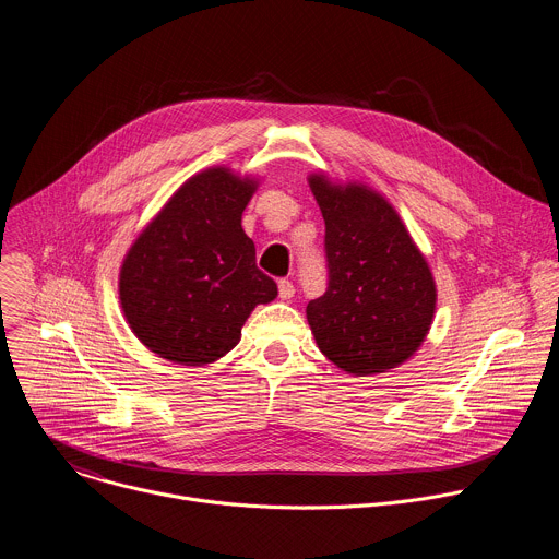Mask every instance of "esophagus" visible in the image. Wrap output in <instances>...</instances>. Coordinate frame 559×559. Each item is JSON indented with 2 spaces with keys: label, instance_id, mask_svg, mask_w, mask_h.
I'll return each instance as SVG.
<instances>
[{
  "label": "esophagus",
  "instance_id": "esophagus-1",
  "mask_svg": "<svg viewBox=\"0 0 559 559\" xmlns=\"http://www.w3.org/2000/svg\"><path fill=\"white\" fill-rule=\"evenodd\" d=\"M294 285H292V281H287V278H281L278 281V296L283 298V300H289L292 296H294Z\"/></svg>",
  "mask_w": 559,
  "mask_h": 559
}]
</instances>
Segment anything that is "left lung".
<instances>
[{"label": "left lung", "mask_w": 559, "mask_h": 559, "mask_svg": "<svg viewBox=\"0 0 559 559\" xmlns=\"http://www.w3.org/2000/svg\"><path fill=\"white\" fill-rule=\"evenodd\" d=\"M325 218L328 292L309 300L307 323L336 367L354 376L403 365L423 345L436 311V283L391 203L362 183L311 175Z\"/></svg>", "instance_id": "obj_1"}]
</instances>
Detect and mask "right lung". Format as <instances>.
Returning a JSON list of instances; mask_svg holds the SVG:
<instances>
[{"instance_id": "add662e5", "label": "right lung", "mask_w": 559, "mask_h": 559, "mask_svg": "<svg viewBox=\"0 0 559 559\" xmlns=\"http://www.w3.org/2000/svg\"><path fill=\"white\" fill-rule=\"evenodd\" d=\"M257 179L207 168L188 179L128 250L119 300L134 336L156 356L207 365L241 341L252 309L276 298L257 267L241 216Z\"/></svg>"}]
</instances>
